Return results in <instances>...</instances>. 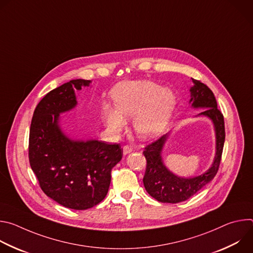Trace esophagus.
<instances>
[{"instance_id":"esophagus-1","label":"esophagus","mask_w":253,"mask_h":253,"mask_svg":"<svg viewBox=\"0 0 253 253\" xmlns=\"http://www.w3.org/2000/svg\"><path fill=\"white\" fill-rule=\"evenodd\" d=\"M131 152H132V148H131L130 146H127V145H126V146L123 147V154H124V155H128V154L131 153Z\"/></svg>"}]
</instances>
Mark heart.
I'll use <instances>...</instances> for the list:
<instances>
[{"label":"heart","instance_id":"b5f03b06","mask_svg":"<svg viewBox=\"0 0 253 253\" xmlns=\"http://www.w3.org/2000/svg\"><path fill=\"white\" fill-rule=\"evenodd\" d=\"M114 107L104 104L102 119L107 128L119 134L126 120L134 117L133 128L137 136L149 140L166 127L175 106L173 92L150 81H126L112 90Z\"/></svg>","mask_w":253,"mask_h":253}]
</instances>
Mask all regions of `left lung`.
Returning <instances> with one entry per match:
<instances>
[{
  "instance_id": "1",
  "label": "left lung",
  "mask_w": 253,
  "mask_h": 253,
  "mask_svg": "<svg viewBox=\"0 0 253 253\" xmlns=\"http://www.w3.org/2000/svg\"><path fill=\"white\" fill-rule=\"evenodd\" d=\"M192 82L193 86L189 90V104L193 109H204L195 117H206L213 124L215 133L214 159L211 166L204 173L193 177H181L168 169L162 157L164 146L171 131L146 146L145 151L143 152L147 160L143 183L146 191L159 202L178 203L189 199L212 181L220 164L225 140L223 115L217 109V102L212 91L200 81L192 79Z\"/></svg>"
}]
</instances>
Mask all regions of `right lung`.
<instances>
[{
  "label": "right lung",
  "instance_id": "1",
  "mask_svg": "<svg viewBox=\"0 0 253 253\" xmlns=\"http://www.w3.org/2000/svg\"><path fill=\"white\" fill-rule=\"evenodd\" d=\"M91 83L75 79L50 91L36 107L30 127L29 160L42 190L75 210L91 208L105 198L111 170L123 155L118 144L75 139L62 128L60 114L78 104L75 90Z\"/></svg>",
  "mask_w": 253,
  "mask_h": 253
}]
</instances>
